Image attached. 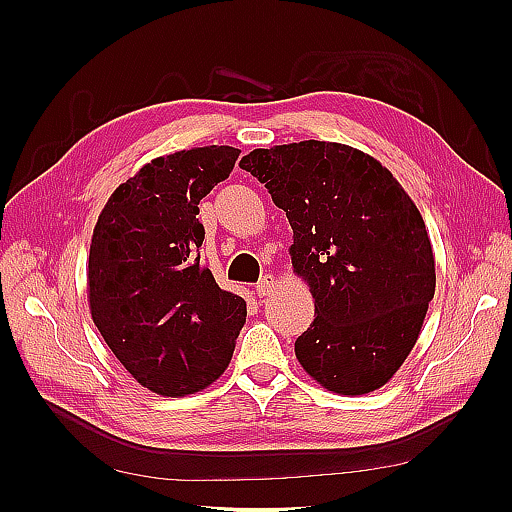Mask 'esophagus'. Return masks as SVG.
I'll return each instance as SVG.
<instances>
[{"label":"esophagus","mask_w":512,"mask_h":512,"mask_svg":"<svg viewBox=\"0 0 512 512\" xmlns=\"http://www.w3.org/2000/svg\"><path fill=\"white\" fill-rule=\"evenodd\" d=\"M275 286H277V280H275L271 273L262 275L260 282L256 284V294H258V297H269V294H273Z\"/></svg>","instance_id":"34e87169"}]
</instances>
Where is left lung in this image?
<instances>
[{
  "mask_svg": "<svg viewBox=\"0 0 512 512\" xmlns=\"http://www.w3.org/2000/svg\"><path fill=\"white\" fill-rule=\"evenodd\" d=\"M239 166L286 211L292 267L316 318L294 342L324 389L365 395L414 348L436 292V265L412 198L378 160L339 143L254 149Z\"/></svg>",
  "mask_w": 512,
  "mask_h": 512,
  "instance_id": "left-lung-1",
  "label": "left lung"
}]
</instances>
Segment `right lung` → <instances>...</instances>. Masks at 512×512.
Wrapping results in <instances>:
<instances>
[{
	"mask_svg": "<svg viewBox=\"0 0 512 512\" xmlns=\"http://www.w3.org/2000/svg\"><path fill=\"white\" fill-rule=\"evenodd\" d=\"M235 147L156 158L108 198L89 247V309L108 348L149 391L183 397L218 380L247 307L200 262L198 203L228 179Z\"/></svg>",
	"mask_w": 512,
	"mask_h": 512,
	"instance_id": "add662e5",
	"label": "right lung"
}]
</instances>
